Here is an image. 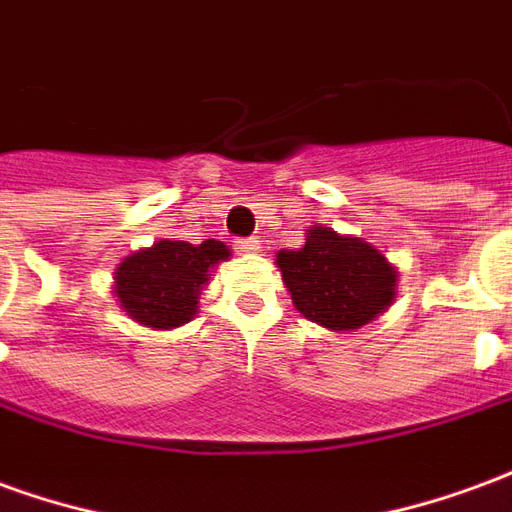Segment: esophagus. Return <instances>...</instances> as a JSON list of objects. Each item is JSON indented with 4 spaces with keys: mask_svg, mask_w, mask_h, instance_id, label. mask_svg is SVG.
I'll return each mask as SVG.
<instances>
[{
    "mask_svg": "<svg viewBox=\"0 0 512 512\" xmlns=\"http://www.w3.org/2000/svg\"><path fill=\"white\" fill-rule=\"evenodd\" d=\"M257 249H260V241H255V238H238L235 241V252H241V255H252Z\"/></svg>",
    "mask_w": 512,
    "mask_h": 512,
    "instance_id": "34e87169",
    "label": "esophagus"
}]
</instances>
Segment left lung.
Here are the masks:
<instances>
[{
    "label": "left lung",
    "instance_id": "8db88e82",
    "mask_svg": "<svg viewBox=\"0 0 512 512\" xmlns=\"http://www.w3.org/2000/svg\"><path fill=\"white\" fill-rule=\"evenodd\" d=\"M277 266L296 310L334 332L359 329L395 299V268L362 238L312 227L296 252H279Z\"/></svg>",
    "mask_w": 512,
    "mask_h": 512
}]
</instances>
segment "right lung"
Returning <instances> with one entry per match:
<instances>
[{
	"label": "right lung",
	"mask_w": 512,
	"mask_h": 512,
	"mask_svg": "<svg viewBox=\"0 0 512 512\" xmlns=\"http://www.w3.org/2000/svg\"><path fill=\"white\" fill-rule=\"evenodd\" d=\"M222 241H158L126 257L117 268V299L123 310L150 329H175L197 312V296L208 282V268L227 260Z\"/></svg>",
	"instance_id": "obj_1"
}]
</instances>
